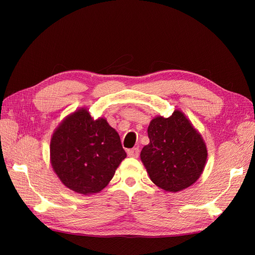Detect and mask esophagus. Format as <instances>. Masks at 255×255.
Returning a JSON list of instances; mask_svg holds the SVG:
<instances>
[{
  "label": "esophagus",
  "mask_w": 255,
  "mask_h": 255,
  "mask_svg": "<svg viewBox=\"0 0 255 255\" xmlns=\"http://www.w3.org/2000/svg\"><path fill=\"white\" fill-rule=\"evenodd\" d=\"M128 156L137 158L138 156H139V149H138V148H133V149L128 150Z\"/></svg>",
  "instance_id": "esophagus-1"
}]
</instances>
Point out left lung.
<instances>
[{
	"label": "left lung",
	"instance_id": "1",
	"mask_svg": "<svg viewBox=\"0 0 255 255\" xmlns=\"http://www.w3.org/2000/svg\"><path fill=\"white\" fill-rule=\"evenodd\" d=\"M150 142L140 158L151 181L166 191H181L201 175L207 158L202 136L181 111L157 116L148 128Z\"/></svg>",
	"mask_w": 255,
	"mask_h": 255
}]
</instances>
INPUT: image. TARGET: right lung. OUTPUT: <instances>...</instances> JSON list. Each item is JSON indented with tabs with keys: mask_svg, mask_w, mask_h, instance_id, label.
Listing matches in <instances>:
<instances>
[{
	"mask_svg": "<svg viewBox=\"0 0 255 255\" xmlns=\"http://www.w3.org/2000/svg\"><path fill=\"white\" fill-rule=\"evenodd\" d=\"M50 157L66 187L91 195L107 186L127 153L106 119L95 120L86 109H80L67 116L53 133Z\"/></svg>",
	"mask_w": 255,
	"mask_h": 255,
	"instance_id": "obj_1",
	"label": "right lung"
}]
</instances>
